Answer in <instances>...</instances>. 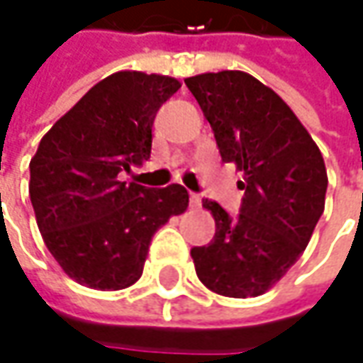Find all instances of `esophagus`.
<instances>
[{
    "mask_svg": "<svg viewBox=\"0 0 363 363\" xmlns=\"http://www.w3.org/2000/svg\"><path fill=\"white\" fill-rule=\"evenodd\" d=\"M189 206H191V208H200V206H202V198H200L198 194H191V196H189Z\"/></svg>",
    "mask_w": 363,
    "mask_h": 363,
    "instance_id": "1",
    "label": "esophagus"
}]
</instances>
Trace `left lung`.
I'll use <instances>...</instances> for the list:
<instances>
[{"mask_svg":"<svg viewBox=\"0 0 363 363\" xmlns=\"http://www.w3.org/2000/svg\"><path fill=\"white\" fill-rule=\"evenodd\" d=\"M224 163L242 172L240 214L203 200L214 240L194 246L198 279L224 297H257L299 260L325 208L328 172L319 147L285 101L240 70L186 78Z\"/></svg>","mask_w":363,"mask_h":363,"instance_id":"left-lung-1","label":"left lung"}]
</instances>
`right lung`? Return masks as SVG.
Segmentation results:
<instances>
[{
  "label": "right lung",
  "mask_w": 363,
  "mask_h": 363,
  "mask_svg": "<svg viewBox=\"0 0 363 363\" xmlns=\"http://www.w3.org/2000/svg\"><path fill=\"white\" fill-rule=\"evenodd\" d=\"M179 86L172 77L115 72L42 137L30 161L35 222L52 257L80 285L131 286L153 234L186 212L188 189L179 184L149 189L121 182L149 160L155 115Z\"/></svg>",
  "instance_id": "right-lung-1"
}]
</instances>
